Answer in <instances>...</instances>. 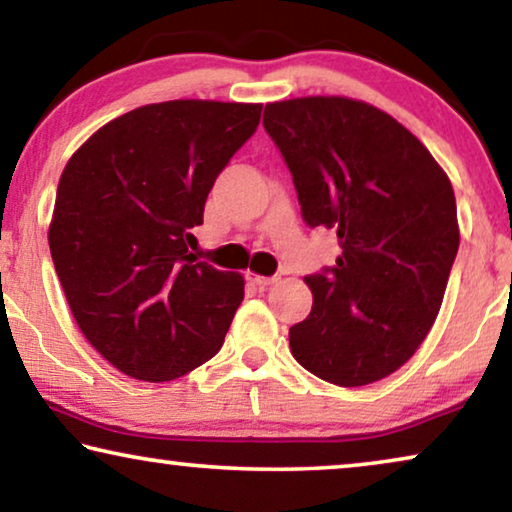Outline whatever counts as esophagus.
Segmentation results:
<instances>
[{
	"label": "esophagus",
	"instance_id": "34e87169",
	"mask_svg": "<svg viewBox=\"0 0 512 512\" xmlns=\"http://www.w3.org/2000/svg\"><path fill=\"white\" fill-rule=\"evenodd\" d=\"M247 279L254 286H258V289H265V286L275 284L277 277H265V275H258V272H247Z\"/></svg>",
	"mask_w": 512,
	"mask_h": 512
}]
</instances>
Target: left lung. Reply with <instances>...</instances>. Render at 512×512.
<instances>
[{"mask_svg": "<svg viewBox=\"0 0 512 512\" xmlns=\"http://www.w3.org/2000/svg\"><path fill=\"white\" fill-rule=\"evenodd\" d=\"M263 125L303 219L333 228L342 249L305 277L312 312L291 326L293 359L338 387L396 373L429 335L459 249L450 177L394 116L352 97L270 102Z\"/></svg>", "mask_w": 512, "mask_h": 512, "instance_id": "left-lung-1", "label": "left lung"}]
</instances>
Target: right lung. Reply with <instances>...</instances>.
Returning a JSON list of instances; mask_svg holds the SVG:
<instances>
[{"label": "right lung", "instance_id": "add662e5", "mask_svg": "<svg viewBox=\"0 0 512 512\" xmlns=\"http://www.w3.org/2000/svg\"><path fill=\"white\" fill-rule=\"evenodd\" d=\"M263 104H144L62 170L48 247L76 324L121 373L170 382L212 359L244 300L240 272L193 263L191 228Z\"/></svg>", "mask_w": 512, "mask_h": 512}]
</instances>
